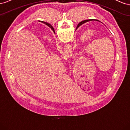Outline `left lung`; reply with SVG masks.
Wrapping results in <instances>:
<instances>
[{
  "label": "left lung",
  "mask_w": 130,
  "mask_h": 130,
  "mask_svg": "<svg viewBox=\"0 0 130 130\" xmlns=\"http://www.w3.org/2000/svg\"><path fill=\"white\" fill-rule=\"evenodd\" d=\"M98 21V20H96V19H88V20H85V21H82V22H80L79 23H78V24L77 25V27H76V29L77 28V27H79L80 25H81L82 24H84V23H86V22H89V21ZM50 27L51 29H52V26L50 24Z\"/></svg>",
  "instance_id": "8db88e82"
}]
</instances>
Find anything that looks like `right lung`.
<instances>
[{"label":"right lung","instance_id":"add662e5","mask_svg":"<svg viewBox=\"0 0 130 130\" xmlns=\"http://www.w3.org/2000/svg\"><path fill=\"white\" fill-rule=\"evenodd\" d=\"M40 22H41L42 23H44V24H46V25H48L49 27H50V24H49L48 23H46V22H43V21H40ZM52 30H53V31H54V33H55V30H54V28H53V27L52 26Z\"/></svg>","mask_w":130,"mask_h":130}]
</instances>
